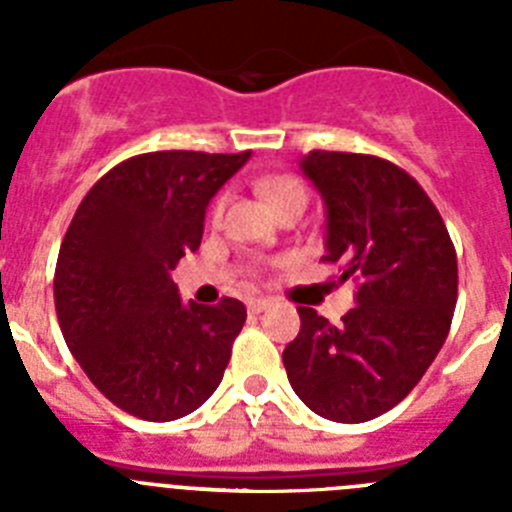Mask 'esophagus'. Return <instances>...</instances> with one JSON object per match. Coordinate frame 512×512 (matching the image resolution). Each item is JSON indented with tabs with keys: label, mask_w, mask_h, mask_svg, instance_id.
Here are the masks:
<instances>
[{
	"label": "esophagus",
	"mask_w": 512,
	"mask_h": 512,
	"mask_svg": "<svg viewBox=\"0 0 512 512\" xmlns=\"http://www.w3.org/2000/svg\"><path fill=\"white\" fill-rule=\"evenodd\" d=\"M271 302L269 300H248V312H251V315H259V312H264L266 307H269Z\"/></svg>",
	"instance_id": "esophagus-1"
}]
</instances>
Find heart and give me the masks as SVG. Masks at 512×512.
<instances>
[{
	"mask_svg": "<svg viewBox=\"0 0 512 512\" xmlns=\"http://www.w3.org/2000/svg\"><path fill=\"white\" fill-rule=\"evenodd\" d=\"M261 194L266 197V202H269L274 210L282 215V212H287L289 207H297L307 205V192L305 187H302L300 182H297L295 176H284V174H277V176H266V179H261ZM223 210H225V197H217L215 207H212V220H220L223 217Z\"/></svg>",
	"mask_w": 512,
	"mask_h": 512,
	"instance_id": "obj_1",
	"label": "heart"
}]
</instances>
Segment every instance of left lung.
<instances>
[{"label":"left lung","mask_w":512,"mask_h":512,"mask_svg":"<svg viewBox=\"0 0 512 512\" xmlns=\"http://www.w3.org/2000/svg\"><path fill=\"white\" fill-rule=\"evenodd\" d=\"M302 174L328 212L325 264L356 284V307L330 325L297 307L284 348L289 384L312 413L364 423L410 395L449 336L456 251L431 197L408 171L366 153L310 151Z\"/></svg>","instance_id":"obj_1"}]
</instances>
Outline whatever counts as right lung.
<instances>
[{
    "mask_svg": "<svg viewBox=\"0 0 512 512\" xmlns=\"http://www.w3.org/2000/svg\"><path fill=\"white\" fill-rule=\"evenodd\" d=\"M248 158L140 153L89 189L63 235L53 300L66 346L135 418H184L223 379L246 307L233 297L184 305L171 271L200 248L207 205Z\"/></svg>",
    "mask_w": 512,
    "mask_h": 512,
    "instance_id": "add662e5",
    "label": "right lung"
}]
</instances>
